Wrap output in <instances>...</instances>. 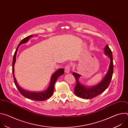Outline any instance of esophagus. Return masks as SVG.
I'll use <instances>...</instances> for the list:
<instances>
[{
    "label": "esophagus",
    "instance_id": "1",
    "mask_svg": "<svg viewBox=\"0 0 128 128\" xmlns=\"http://www.w3.org/2000/svg\"><path fill=\"white\" fill-rule=\"evenodd\" d=\"M70 67H71V65L68 64L65 67V71L66 73H69L70 72Z\"/></svg>",
    "mask_w": 128,
    "mask_h": 128
}]
</instances>
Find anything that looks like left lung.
Segmentation results:
<instances>
[{
    "label": "left lung",
    "instance_id": "1",
    "mask_svg": "<svg viewBox=\"0 0 128 128\" xmlns=\"http://www.w3.org/2000/svg\"><path fill=\"white\" fill-rule=\"evenodd\" d=\"M104 52L110 58V63L106 75L101 82L97 86L91 88H86L79 82L78 78L80 77V75L74 72L72 73V75L74 76L76 82V84L74 88V93L78 97L86 99H92L103 93L108 87L113 74L114 64L112 52L107 44L104 48Z\"/></svg>",
    "mask_w": 128,
    "mask_h": 128
}]
</instances>
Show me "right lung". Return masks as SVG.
I'll return each mask as SVG.
<instances>
[{"label": "right lung", "instance_id": "right-lung-1", "mask_svg": "<svg viewBox=\"0 0 128 128\" xmlns=\"http://www.w3.org/2000/svg\"><path fill=\"white\" fill-rule=\"evenodd\" d=\"M33 35H31L30 36H27V37L25 38L23 40H21V42H20V44L18 45L15 52L14 54V57H13V60H12V75H13V78L14 79V82L18 90H19L20 93L25 97L32 99L33 100L35 101H44L46 99L49 98L50 97L54 92V84H55L56 82L57 81L58 77H59L60 76L63 74L64 73V69L63 68L59 69L58 70H57L56 72H55L54 74H52V76L51 79H50V84L47 88L46 90L43 92H40V93H37V92H28V91H27L22 88H21L19 84H18L16 80L14 78V65L16 60V54L17 53L18 49V48H19V46L21 44L26 43L27 42H28L30 38H31L32 36H33Z\"/></svg>", "mask_w": 128, "mask_h": 128}]
</instances>
